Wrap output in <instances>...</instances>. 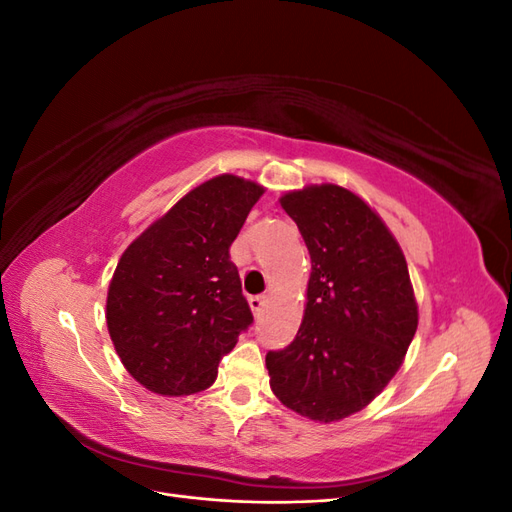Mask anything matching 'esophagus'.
Listing matches in <instances>:
<instances>
[{
	"instance_id": "34e87169",
	"label": "esophagus",
	"mask_w": 512,
	"mask_h": 512,
	"mask_svg": "<svg viewBox=\"0 0 512 512\" xmlns=\"http://www.w3.org/2000/svg\"><path fill=\"white\" fill-rule=\"evenodd\" d=\"M265 305H267V294H256V297H250V307L256 316L265 309Z\"/></svg>"
}]
</instances>
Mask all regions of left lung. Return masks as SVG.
<instances>
[{"instance_id": "1", "label": "left lung", "mask_w": 512, "mask_h": 512, "mask_svg": "<svg viewBox=\"0 0 512 512\" xmlns=\"http://www.w3.org/2000/svg\"><path fill=\"white\" fill-rule=\"evenodd\" d=\"M312 258L297 337L267 352L271 389L284 406L333 423L363 410L395 376L418 312L406 258L359 196L339 185L288 192Z\"/></svg>"}]
</instances>
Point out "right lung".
<instances>
[{
  "mask_svg": "<svg viewBox=\"0 0 512 512\" xmlns=\"http://www.w3.org/2000/svg\"><path fill=\"white\" fill-rule=\"evenodd\" d=\"M262 192L252 181L215 177L123 252L106 324L121 363L145 389L170 397L207 389L250 329L230 245Z\"/></svg>",
  "mask_w": 512,
  "mask_h": 512,
  "instance_id": "obj_1",
  "label": "right lung"
}]
</instances>
